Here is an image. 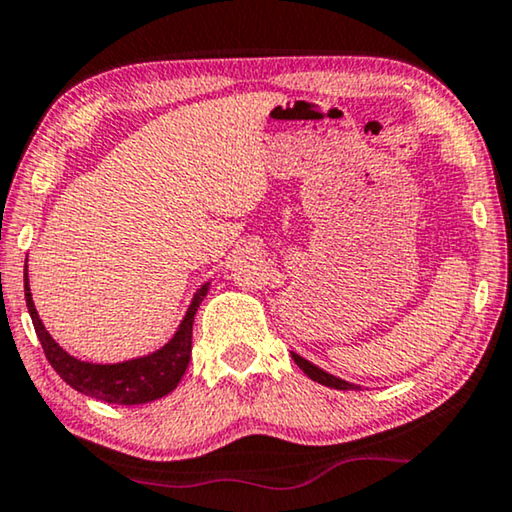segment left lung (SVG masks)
<instances>
[{
  "label": "left lung",
  "mask_w": 512,
  "mask_h": 512,
  "mask_svg": "<svg viewBox=\"0 0 512 512\" xmlns=\"http://www.w3.org/2000/svg\"><path fill=\"white\" fill-rule=\"evenodd\" d=\"M292 359H294V362H297L299 369L304 371L308 378L315 380V383H320V385H327V387H334V390H359V385H352V383H348V380H341V378L331 376V373L322 371L320 366H315V364L308 362V359L299 357L297 352H292Z\"/></svg>",
  "instance_id": "left-lung-1"
}]
</instances>
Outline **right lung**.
I'll list each match as a JSON object with an SVG mask.
<instances>
[{"mask_svg": "<svg viewBox=\"0 0 512 512\" xmlns=\"http://www.w3.org/2000/svg\"><path fill=\"white\" fill-rule=\"evenodd\" d=\"M208 285L211 283L199 287L190 308H187L181 327H178L174 338H171L167 345H162L160 350L150 352L146 357L129 359V362L92 364L81 362V359L69 355L67 350H62L60 345L53 341V336L48 334L46 327H43L37 308H34L30 280H27L25 269L27 311H30L34 331H37L41 348L46 352L50 366H53L57 376H60L67 385L74 387L76 392L106 403H118V406H139V403L167 397L171 390H176L187 364H190L194 313H197L199 304L204 301Z\"/></svg>", "mask_w": 512, "mask_h": 512, "instance_id": "obj_1", "label": "right lung"}]
</instances>
